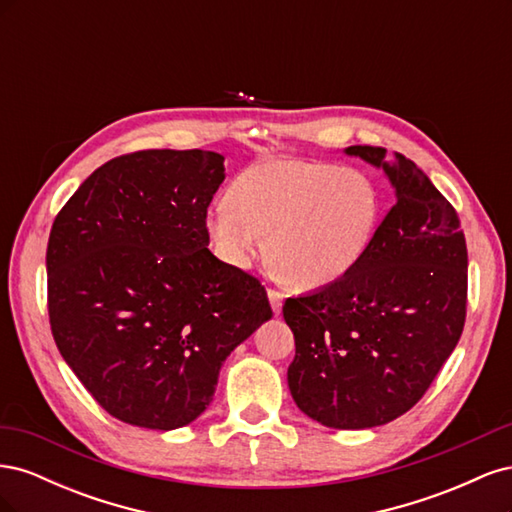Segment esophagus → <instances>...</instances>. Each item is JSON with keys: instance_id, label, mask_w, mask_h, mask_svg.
<instances>
[{"instance_id": "obj_1", "label": "esophagus", "mask_w": 512, "mask_h": 512, "mask_svg": "<svg viewBox=\"0 0 512 512\" xmlns=\"http://www.w3.org/2000/svg\"><path fill=\"white\" fill-rule=\"evenodd\" d=\"M269 301L273 307V314L280 316L282 314V303H284V294L275 288H269Z\"/></svg>"}]
</instances>
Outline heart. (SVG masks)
Wrapping results in <instances>:
<instances>
[{
	"mask_svg": "<svg viewBox=\"0 0 512 512\" xmlns=\"http://www.w3.org/2000/svg\"><path fill=\"white\" fill-rule=\"evenodd\" d=\"M382 218L378 185L356 168L269 158L232 183L207 215L220 254L247 267L269 235V260L294 288L342 280L374 241Z\"/></svg>",
	"mask_w": 512,
	"mask_h": 512,
	"instance_id": "1",
	"label": "heart"
}]
</instances>
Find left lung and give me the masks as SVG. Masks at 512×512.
<instances>
[{"mask_svg":"<svg viewBox=\"0 0 512 512\" xmlns=\"http://www.w3.org/2000/svg\"><path fill=\"white\" fill-rule=\"evenodd\" d=\"M395 185L369 250L342 280L284 303L288 386L320 425L367 429L406 414L455 350L468 307V247L455 207L412 160L352 145Z\"/></svg>","mask_w":512,"mask_h":512,"instance_id":"1","label":"left lung"}]
</instances>
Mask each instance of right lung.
Instances as JSON below:
<instances>
[{
    "label": "right lung",
    "mask_w": 512,
    "mask_h": 512,
    "mask_svg": "<svg viewBox=\"0 0 512 512\" xmlns=\"http://www.w3.org/2000/svg\"><path fill=\"white\" fill-rule=\"evenodd\" d=\"M222 181L215 151H134L94 170L53 222V339L91 397L128 425L192 423L226 356L273 316L258 277L207 247Z\"/></svg>",
    "instance_id": "obj_1"
}]
</instances>
